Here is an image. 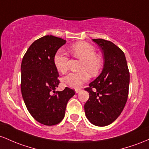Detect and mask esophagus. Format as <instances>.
<instances>
[{
    "mask_svg": "<svg viewBox=\"0 0 149 149\" xmlns=\"http://www.w3.org/2000/svg\"><path fill=\"white\" fill-rule=\"evenodd\" d=\"M81 88H76V89H75V93H78L80 91H81Z\"/></svg>",
    "mask_w": 149,
    "mask_h": 149,
    "instance_id": "34e87169",
    "label": "esophagus"
}]
</instances>
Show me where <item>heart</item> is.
<instances>
[{"mask_svg":"<svg viewBox=\"0 0 149 149\" xmlns=\"http://www.w3.org/2000/svg\"><path fill=\"white\" fill-rule=\"evenodd\" d=\"M70 53L74 58L81 60L79 72L70 73L62 78V84L65 86L78 88L89 79V75L95 77L101 71L103 61L96 54V49L92 45L84 41L75 43L69 48ZM69 58L64 51L59 50L53 57V63L60 73L66 72L68 68ZM90 74L88 75V74Z\"/></svg>","mask_w":149,"mask_h":149,"instance_id":"obj_1","label":"heart"}]
</instances>
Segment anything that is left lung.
<instances>
[{"instance_id":"left-lung-1","label":"left lung","mask_w":149,"mask_h":149,"mask_svg":"<svg viewBox=\"0 0 149 149\" xmlns=\"http://www.w3.org/2000/svg\"><path fill=\"white\" fill-rule=\"evenodd\" d=\"M93 41L101 48L104 65L101 74L84 88L89 93L84 111L90 123L104 127L113 123L124 109L129 93L130 72L124 53L119 47L102 38Z\"/></svg>"}]
</instances>
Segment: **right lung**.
<instances>
[{
  "label": "right lung",
  "instance_id": "obj_1",
  "mask_svg": "<svg viewBox=\"0 0 149 149\" xmlns=\"http://www.w3.org/2000/svg\"><path fill=\"white\" fill-rule=\"evenodd\" d=\"M65 40L47 35L36 40L23 57L21 64V91L25 105L38 123L51 126L65 116L67 103L75 94L65 87L56 91L60 81L53 57ZM53 91L54 94H50Z\"/></svg>",
  "mask_w": 149,
  "mask_h": 149
}]
</instances>
